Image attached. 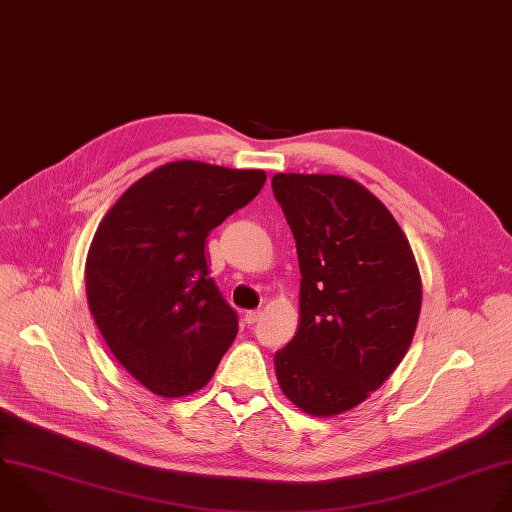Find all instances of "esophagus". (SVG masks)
Segmentation results:
<instances>
[{
    "label": "esophagus",
    "instance_id": "34e87169",
    "mask_svg": "<svg viewBox=\"0 0 512 512\" xmlns=\"http://www.w3.org/2000/svg\"><path fill=\"white\" fill-rule=\"evenodd\" d=\"M259 315H261V311L259 309H249V311H245V315H243V319H245V323H255L257 319H259Z\"/></svg>",
    "mask_w": 512,
    "mask_h": 512
}]
</instances>
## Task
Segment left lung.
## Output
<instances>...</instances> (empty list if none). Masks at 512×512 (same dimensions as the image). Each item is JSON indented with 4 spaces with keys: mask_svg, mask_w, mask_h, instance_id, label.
Listing matches in <instances>:
<instances>
[{
    "mask_svg": "<svg viewBox=\"0 0 512 512\" xmlns=\"http://www.w3.org/2000/svg\"><path fill=\"white\" fill-rule=\"evenodd\" d=\"M295 239L301 321L275 354L283 394L311 416L342 414L406 356L422 283L392 213L360 183L279 173L271 181Z\"/></svg>",
    "mask_w": 512,
    "mask_h": 512,
    "instance_id": "obj_1",
    "label": "left lung"
}]
</instances>
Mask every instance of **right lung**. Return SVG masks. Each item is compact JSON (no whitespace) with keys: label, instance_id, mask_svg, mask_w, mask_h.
<instances>
[{"label":"right lung","instance_id":"obj_1","mask_svg":"<svg viewBox=\"0 0 512 512\" xmlns=\"http://www.w3.org/2000/svg\"><path fill=\"white\" fill-rule=\"evenodd\" d=\"M265 179L263 170L168 162L102 219L86 259L88 305L114 358L150 392L201 390L231 348L239 317L209 275L205 241Z\"/></svg>","mask_w":512,"mask_h":512}]
</instances>
